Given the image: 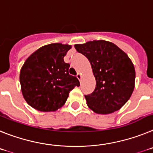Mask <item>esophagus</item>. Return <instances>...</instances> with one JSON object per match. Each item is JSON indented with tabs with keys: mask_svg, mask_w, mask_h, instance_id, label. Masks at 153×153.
<instances>
[{
	"mask_svg": "<svg viewBox=\"0 0 153 153\" xmlns=\"http://www.w3.org/2000/svg\"><path fill=\"white\" fill-rule=\"evenodd\" d=\"M77 78L79 79V80H81V78H82V74H81L80 72H78V74H77Z\"/></svg>",
	"mask_w": 153,
	"mask_h": 153,
	"instance_id": "obj_1",
	"label": "esophagus"
}]
</instances>
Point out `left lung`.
Wrapping results in <instances>:
<instances>
[{
    "instance_id": "1",
    "label": "left lung",
    "mask_w": 153,
    "mask_h": 153,
    "mask_svg": "<svg viewBox=\"0 0 153 153\" xmlns=\"http://www.w3.org/2000/svg\"><path fill=\"white\" fill-rule=\"evenodd\" d=\"M75 48L89 60L96 81L94 91L85 95L88 108L103 115L120 109L135 88V68L127 54L104 40L76 44Z\"/></svg>"
}]
</instances>
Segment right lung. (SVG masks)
Wrapping results in <instances>:
<instances>
[{
    "label": "right lung",
    "mask_w": 153,
    "mask_h": 153,
    "mask_svg": "<svg viewBox=\"0 0 153 153\" xmlns=\"http://www.w3.org/2000/svg\"><path fill=\"white\" fill-rule=\"evenodd\" d=\"M69 45L53 43L42 46L26 59L20 71L24 99L34 109L54 111L67 101L70 91L80 82L69 75L70 65L64 57Z\"/></svg>",
    "instance_id": "right-lung-1"
}]
</instances>
